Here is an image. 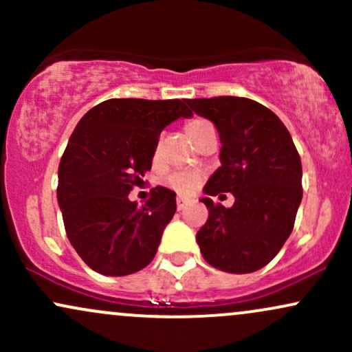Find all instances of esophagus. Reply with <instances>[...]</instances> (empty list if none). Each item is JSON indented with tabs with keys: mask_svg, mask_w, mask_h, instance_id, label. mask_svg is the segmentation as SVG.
<instances>
[{
	"mask_svg": "<svg viewBox=\"0 0 352 352\" xmlns=\"http://www.w3.org/2000/svg\"><path fill=\"white\" fill-rule=\"evenodd\" d=\"M190 204L188 199H184V197H177V208L184 210Z\"/></svg>",
	"mask_w": 352,
	"mask_h": 352,
	"instance_id": "1",
	"label": "esophagus"
}]
</instances>
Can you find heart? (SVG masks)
<instances>
[{
  "instance_id": "heart-1",
  "label": "heart",
  "mask_w": 352,
  "mask_h": 352,
  "mask_svg": "<svg viewBox=\"0 0 352 352\" xmlns=\"http://www.w3.org/2000/svg\"><path fill=\"white\" fill-rule=\"evenodd\" d=\"M208 122L204 119H193L185 125V134L190 139L192 135H195V132H199L204 125ZM201 182V173L200 172H173L167 177V185L172 190H175L180 195H188V193L195 192L197 187Z\"/></svg>"
}]
</instances>
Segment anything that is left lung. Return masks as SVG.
I'll use <instances>...</instances> for the list:
<instances>
[{
	"instance_id": "1",
	"label": "left lung",
	"mask_w": 352,
	"mask_h": 352,
	"mask_svg": "<svg viewBox=\"0 0 352 352\" xmlns=\"http://www.w3.org/2000/svg\"><path fill=\"white\" fill-rule=\"evenodd\" d=\"M187 104L215 124L221 142V165L204 187L208 220L197 243L207 263L221 272H256L293 232L302 199L300 153L285 124L256 100L221 96ZM221 191L234 193L233 208L212 204Z\"/></svg>"
}]
</instances>
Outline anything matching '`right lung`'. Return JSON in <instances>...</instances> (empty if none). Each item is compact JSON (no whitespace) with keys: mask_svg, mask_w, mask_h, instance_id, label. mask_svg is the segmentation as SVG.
<instances>
[{"mask_svg":"<svg viewBox=\"0 0 352 352\" xmlns=\"http://www.w3.org/2000/svg\"><path fill=\"white\" fill-rule=\"evenodd\" d=\"M185 102L109 99L76 125L59 164L58 204L71 245L94 272L125 276L155 256L175 192L159 185L142 207L129 192L151 170L160 132L192 117Z\"/></svg>","mask_w":352,"mask_h":352,"instance_id":"1","label":"right lung"}]
</instances>
